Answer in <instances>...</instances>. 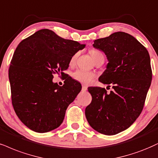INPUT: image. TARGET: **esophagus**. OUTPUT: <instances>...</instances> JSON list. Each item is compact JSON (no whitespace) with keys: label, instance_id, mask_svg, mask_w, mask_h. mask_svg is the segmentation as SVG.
Returning a JSON list of instances; mask_svg holds the SVG:
<instances>
[{"label":"esophagus","instance_id":"34e87169","mask_svg":"<svg viewBox=\"0 0 158 158\" xmlns=\"http://www.w3.org/2000/svg\"><path fill=\"white\" fill-rule=\"evenodd\" d=\"M87 89H88V87H87L86 85H82V91H87Z\"/></svg>","mask_w":158,"mask_h":158}]
</instances>
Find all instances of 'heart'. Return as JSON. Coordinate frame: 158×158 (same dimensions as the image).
<instances>
[{"mask_svg": "<svg viewBox=\"0 0 158 158\" xmlns=\"http://www.w3.org/2000/svg\"><path fill=\"white\" fill-rule=\"evenodd\" d=\"M90 54L94 61H96L97 58L102 57V56H104L102 52L97 50H91ZM76 57H77V55H75L71 58V60H70V64H71V65L75 64ZM73 77L74 79L79 81V82L84 83V84H89V83L92 82L93 80L94 79L95 75L94 73H91V72L78 69L73 74Z\"/></svg>", "mask_w": 158, "mask_h": 158, "instance_id": "obj_1", "label": "heart"}]
</instances>
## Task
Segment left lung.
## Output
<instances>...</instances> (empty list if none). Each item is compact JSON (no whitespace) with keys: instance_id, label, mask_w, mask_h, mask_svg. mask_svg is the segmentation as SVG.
<instances>
[{"instance_id":"1","label":"left lung","mask_w":158,"mask_h":158,"mask_svg":"<svg viewBox=\"0 0 158 158\" xmlns=\"http://www.w3.org/2000/svg\"><path fill=\"white\" fill-rule=\"evenodd\" d=\"M94 42L93 47L104 52L108 61L99 81L111 85L114 91L88 89L92 100L85 108V117L100 133L116 135L130 127L143 110L152 77L150 57L144 46L124 32Z\"/></svg>"}]
</instances>
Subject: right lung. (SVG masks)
Here are the masks:
<instances>
[{
  "mask_svg": "<svg viewBox=\"0 0 158 158\" xmlns=\"http://www.w3.org/2000/svg\"><path fill=\"white\" fill-rule=\"evenodd\" d=\"M85 46L42 29L17 47L9 70L11 101L17 116L29 129L47 133L63 122L67 107L82 86L68 76L60 86L52 81L53 74L66 76L64 71L71 58Z\"/></svg>",
  "mask_w": 158,
  "mask_h": 158,
  "instance_id": "add662e5",
  "label": "right lung"
}]
</instances>
